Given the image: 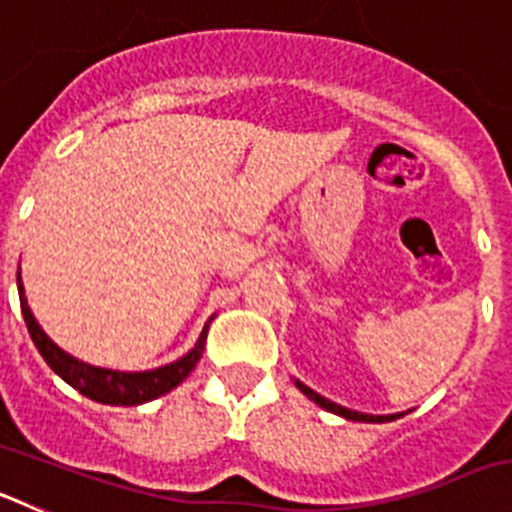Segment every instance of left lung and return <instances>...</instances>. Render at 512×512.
Returning <instances> with one entry per match:
<instances>
[{"label":"left lung","instance_id":"1","mask_svg":"<svg viewBox=\"0 0 512 512\" xmlns=\"http://www.w3.org/2000/svg\"><path fill=\"white\" fill-rule=\"evenodd\" d=\"M297 387H300V390L305 392V395L310 397V400L315 402V405H320V408L330 410V413L343 415V418H348V420H359V423H387V420H395V418H400V415H364V413H356V410L341 408V405H336V402L325 400L323 395H318V392H312L310 387H305V384H302V382H297Z\"/></svg>","mask_w":512,"mask_h":512}]
</instances>
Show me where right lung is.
<instances>
[{"mask_svg":"<svg viewBox=\"0 0 512 512\" xmlns=\"http://www.w3.org/2000/svg\"><path fill=\"white\" fill-rule=\"evenodd\" d=\"M17 289H20L22 318H25L30 338H33L35 348L40 351L45 364L51 366L63 382H69L74 390H79L81 395L94 402H104V405H140V402L156 400V397L174 390L176 384H182L192 374L197 361L202 359V351H205L207 328L202 330L200 341H197V346L187 356H182L174 364L161 366V369H151V372H112V369L89 366L84 361L69 356L66 351H61L51 338L45 336L43 328L35 323L30 307H27L25 289H22L20 277H17Z\"/></svg>","mask_w":512,"mask_h":512,"instance_id":"1","label":"right lung"}]
</instances>
